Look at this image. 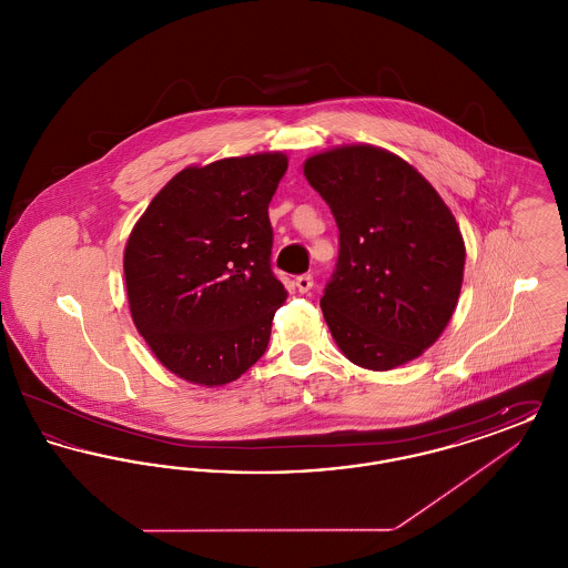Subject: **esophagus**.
<instances>
[{"label": "esophagus", "mask_w": 568, "mask_h": 568, "mask_svg": "<svg viewBox=\"0 0 568 568\" xmlns=\"http://www.w3.org/2000/svg\"><path fill=\"white\" fill-rule=\"evenodd\" d=\"M313 283H315L313 274H300L296 278L297 292H300V294H308V292L313 290Z\"/></svg>", "instance_id": "1"}]
</instances>
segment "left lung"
Returning a JSON list of instances; mask_svg holds the SVG:
<instances>
[{
	"instance_id": "left-lung-1",
	"label": "left lung",
	"mask_w": 568,
	"mask_h": 568,
	"mask_svg": "<svg viewBox=\"0 0 568 568\" xmlns=\"http://www.w3.org/2000/svg\"><path fill=\"white\" fill-rule=\"evenodd\" d=\"M304 176L341 232L322 297L334 343L368 371L419 357L458 304L466 248L456 216L410 163L373 144L311 155Z\"/></svg>"
}]
</instances>
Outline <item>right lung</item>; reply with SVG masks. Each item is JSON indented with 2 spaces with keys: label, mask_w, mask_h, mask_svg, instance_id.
Wrapping results in <instances>:
<instances>
[{
  "label": "right lung",
  "mask_w": 568,
  "mask_h": 568,
  "mask_svg": "<svg viewBox=\"0 0 568 568\" xmlns=\"http://www.w3.org/2000/svg\"><path fill=\"white\" fill-rule=\"evenodd\" d=\"M287 155L190 165L135 221L123 272L135 329L176 377L216 387L268 347L287 300L272 274L268 204Z\"/></svg>",
  "instance_id": "add662e5"
}]
</instances>
